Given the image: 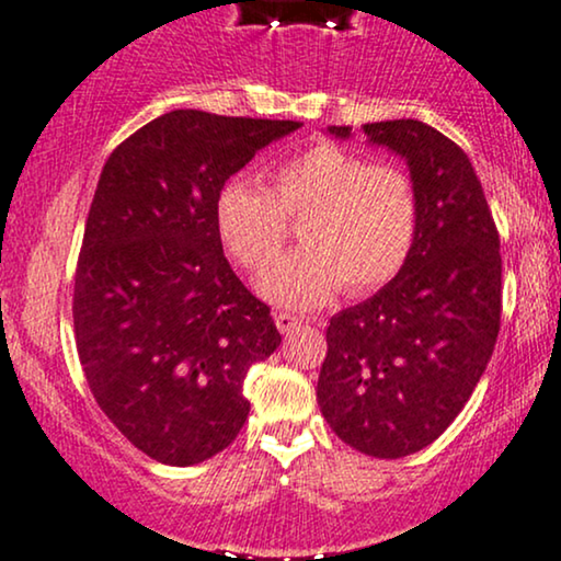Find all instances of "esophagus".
Segmentation results:
<instances>
[{
	"instance_id": "34e87169",
	"label": "esophagus",
	"mask_w": 561,
	"mask_h": 561,
	"mask_svg": "<svg viewBox=\"0 0 561 561\" xmlns=\"http://www.w3.org/2000/svg\"><path fill=\"white\" fill-rule=\"evenodd\" d=\"M273 318H275V325H278V331H280L283 335L294 333L296 328H301V320L294 318V314H288V312H275Z\"/></svg>"
}]
</instances>
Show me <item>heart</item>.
Instances as JSON below:
<instances>
[{
	"mask_svg": "<svg viewBox=\"0 0 561 561\" xmlns=\"http://www.w3.org/2000/svg\"><path fill=\"white\" fill-rule=\"evenodd\" d=\"M288 220H301L305 249L275 262L260 291L278 307L318 309L341 288L362 296L397 278L417 239V188L399 164L318 141L275 164L267 191L241 178L217 191V239L249 273L280 254Z\"/></svg>",
	"mask_w": 561,
	"mask_h": 561,
	"instance_id": "1",
	"label": "heart"
}]
</instances>
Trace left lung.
<instances>
[{
	"instance_id": "obj_1",
	"label": "left lung",
	"mask_w": 561,
	"mask_h": 561,
	"mask_svg": "<svg viewBox=\"0 0 561 561\" xmlns=\"http://www.w3.org/2000/svg\"><path fill=\"white\" fill-rule=\"evenodd\" d=\"M348 138V125H331ZM404 157L417 188L412 254L378 294L333 314L318 404L344 444L399 459L454 423L485 373L502 325L499 230L470 160L420 121L362 125Z\"/></svg>"
}]
</instances>
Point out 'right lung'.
<instances>
[{
    "mask_svg": "<svg viewBox=\"0 0 561 561\" xmlns=\"http://www.w3.org/2000/svg\"><path fill=\"white\" fill-rule=\"evenodd\" d=\"M299 125L173 110L104 162L76 267V346L96 404L157 462L199 465L230 446L249 367L280 346L270 307L222 254L215 199Z\"/></svg>",
    "mask_w": 561,
    "mask_h": 561,
    "instance_id": "1",
    "label": "right lung"
}]
</instances>
